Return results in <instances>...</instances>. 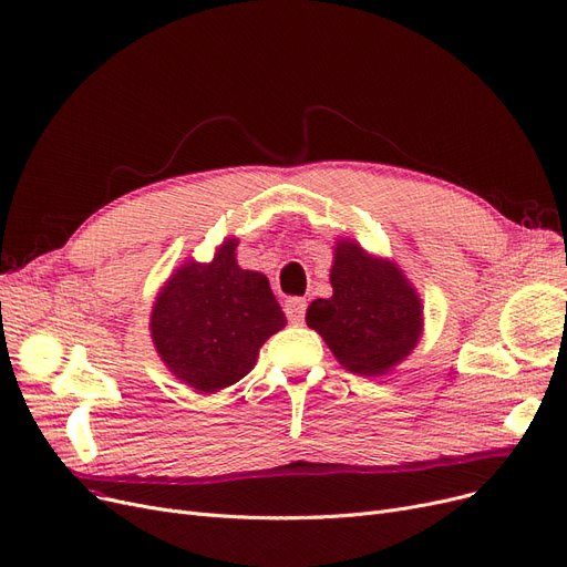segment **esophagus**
I'll return each instance as SVG.
<instances>
[{
	"mask_svg": "<svg viewBox=\"0 0 567 567\" xmlns=\"http://www.w3.org/2000/svg\"><path fill=\"white\" fill-rule=\"evenodd\" d=\"M306 308H308V303L303 299H297V297L285 301V315H287V319H289L291 324H301L303 322Z\"/></svg>",
	"mask_w": 567,
	"mask_h": 567,
	"instance_id": "esophagus-1",
	"label": "esophagus"
}]
</instances>
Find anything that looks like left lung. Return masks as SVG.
<instances>
[{
	"mask_svg": "<svg viewBox=\"0 0 567 567\" xmlns=\"http://www.w3.org/2000/svg\"><path fill=\"white\" fill-rule=\"evenodd\" d=\"M331 287L333 297L312 301L306 322L350 373L384 375L420 342L422 299L396 264L368 255L350 238L338 240Z\"/></svg>",
	"mask_w": 567,
	"mask_h": 567,
	"instance_id": "1",
	"label": "left lung"
}]
</instances>
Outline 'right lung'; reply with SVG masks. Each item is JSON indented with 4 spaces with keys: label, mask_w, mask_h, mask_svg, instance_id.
<instances>
[{
    "label": "right lung",
    "mask_w": 567,
    "mask_h": 567,
    "mask_svg": "<svg viewBox=\"0 0 567 567\" xmlns=\"http://www.w3.org/2000/svg\"><path fill=\"white\" fill-rule=\"evenodd\" d=\"M236 238L213 261H187L171 276L151 315V336L166 368L199 393L248 375L261 344L285 324L266 276L236 264Z\"/></svg>",
    "instance_id": "right-lung-1"
}]
</instances>
